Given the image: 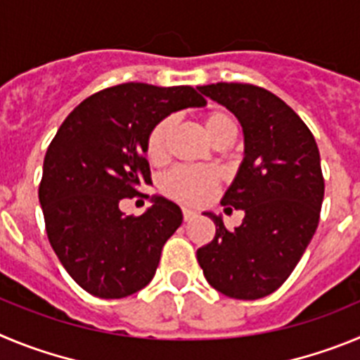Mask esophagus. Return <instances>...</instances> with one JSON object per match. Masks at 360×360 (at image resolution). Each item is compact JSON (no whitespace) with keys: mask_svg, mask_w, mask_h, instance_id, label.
I'll return each instance as SVG.
<instances>
[{"mask_svg":"<svg viewBox=\"0 0 360 360\" xmlns=\"http://www.w3.org/2000/svg\"><path fill=\"white\" fill-rule=\"evenodd\" d=\"M193 217H195V212H193V210L183 208V220H184V222H188V220H192Z\"/></svg>","mask_w":360,"mask_h":360,"instance_id":"esophagus-1","label":"esophagus"}]
</instances>
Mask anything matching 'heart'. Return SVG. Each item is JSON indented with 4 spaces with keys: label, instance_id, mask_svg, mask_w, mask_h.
Wrapping results in <instances>:
<instances>
[{
    "label": "heart",
    "instance_id": "obj_1",
    "mask_svg": "<svg viewBox=\"0 0 360 360\" xmlns=\"http://www.w3.org/2000/svg\"><path fill=\"white\" fill-rule=\"evenodd\" d=\"M200 125L215 147H226L236 136V122L229 112L222 109H212L200 115ZM174 132V118H161L150 129L145 143V152L150 163L161 165L170 152V138ZM219 186V176L210 168L177 167L167 174L161 181V190L165 195L183 204L206 202L215 193Z\"/></svg>",
    "mask_w": 360,
    "mask_h": 360
}]
</instances>
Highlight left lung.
Returning a JSON list of instances; mask_svg holds the SVG:
<instances>
[{
    "instance_id": "1",
    "label": "left lung",
    "mask_w": 360,
    "mask_h": 360,
    "mask_svg": "<svg viewBox=\"0 0 360 360\" xmlns=\"http://www.w3.org/2000/svg\"><path fill=\"white\" fill-rule=\"evenodd\" d=\"M199 91L228 108L244 129V161L220 202L245 217L229 231L220 217L204 213L215 236L197 249V260L213 289L258 300L290 276L319 224L325 195L319 148L305 122L264 87L217 82Z\"/></svg>"
}]
</instances>
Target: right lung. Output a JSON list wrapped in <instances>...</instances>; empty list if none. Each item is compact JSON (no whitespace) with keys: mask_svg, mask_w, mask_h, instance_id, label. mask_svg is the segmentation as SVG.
I'll list each match as a JSON object with an SVG mask.
<instances>
[{"mask_svg":"<svg viewBox=\"0 0 360 360\" xmlns=\"http://www.w3.org/2000/svg\"><path fill=\"white\" fill-rule=\"evenodd\" d=\"M204 103L192 86L129 82L95 93L63 122L44 156L39 200L55 255L86 292L120 300L154 278L165 242L183 222L179 206L152 197L134 217L122 213L120 200L150 183V129Z\"/></svg>","mask_w":360,"mask_h":360,"instance_id":"add662e5","label":"right lung"}]
</instances>
